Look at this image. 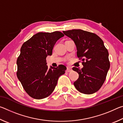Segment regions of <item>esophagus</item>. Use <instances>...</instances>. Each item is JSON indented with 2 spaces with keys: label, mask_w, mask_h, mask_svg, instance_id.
Listing matches in <instances>:
<instances>
[{
  "label": "esophagus",
  "mask_w": 123,
  "mask_h": 123,
  "mask_svg": "<svg viewBox=\"0 0 123 123\" xmlns=\"http://www.w3.org/2000/svg\"><path fill=\"white\" fill-rule=\"evenodd\" d=\"M72 70V69L70 67H67V70L66 72H70Z\"/></svg>",
  "instance_id": "1"
}]
</instances>
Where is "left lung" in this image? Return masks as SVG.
I'll use <instances>...</instances> for the list:
<instances>
[{"label": "left lung", "instance_id": "left-lung-1", "mask_svg": "<svg viewBox=\"0 0 123 123\" xmlns=\"http://www.w3.org/2000/svg\"><path fill=\"white\" fill-rule=\"evenodd\" d=\"M66 36L74 41L77 56L82 59L84 67L73 70L79 74V78L74 82L80 92L91 94L101 88L105 81L110 64L109 52L104 42L96 34L81 29L63 31Z\"/></svg>", "mask_w": 123, "mask_h": 123}]
</instances>
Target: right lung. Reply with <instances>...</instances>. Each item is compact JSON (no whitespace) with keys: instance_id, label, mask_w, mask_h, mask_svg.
<instances>
[{"instance_id":"1","label":"right lung","mask_w":123,"mask_h":123,"mask_svg":"<svg viewBox=\"0 0 123 123\" xmlns=\"http://www.w3.org/2000/svg\"><path fill=\"white\" fill-rule=\"evenodd\" d=\"M64 35L60 31L38 32L23 43L17 60V76L26 92L36 99L50 95L66 67L47 66L46 57L52 55L54 45Z\"/></svg>"}]
</instances>
